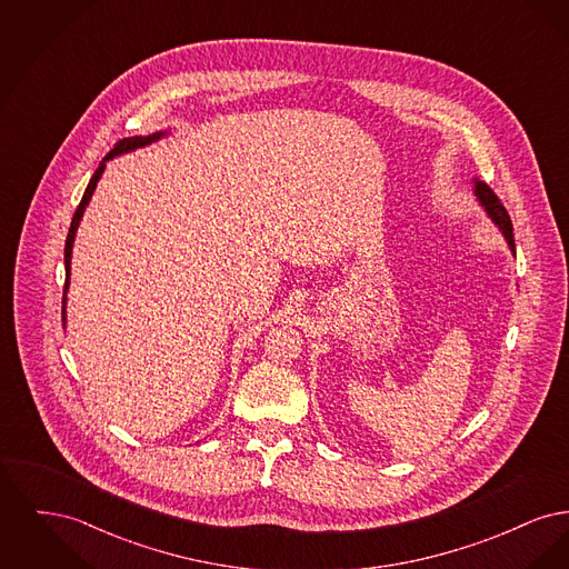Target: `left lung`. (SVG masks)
Masks as SVG:
<instances>
[{"instance_id": "left-lung-1", "label": "left lung", "mask_w": 569, "mask_h": 569, "mask_svg": "<svg viewBox=\"0 0 569 569\" xmlns=\"http://www.w3.org/2000/svg\"><path fill=\"white\" fill-rule=\"evenodd\" d=\"M473 193H476V198H478L480 207L487 211V216L490 217V221L501 230V234H503L506 243H508L510 251L516 256L515 234H512V219L508 216L506 207L501 204V200H499V198L495 196V191L490 190L487 183H485V181H480V179H473Z\"/></svg>"}]
</instances>
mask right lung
I'll use <instances>...</instances> for the list:
<instances>
[{"instance_id": "1", "label": "right lung", "mask_w": 569, "mask_h": 569, "mask_svg": "<svg viewBox=\"0 0 569 569\" xmlns=\"http://www.w3.org/2000/svg\"><path fill=\"white\" fill-rule=\"evenodd\" d=\"M163 136H168V132L163 130V132H156V134L149 136H130V138H123V140H119L117 144H114V149L110 151L109 156L100 162L98 166V170L93 172V177H91V181H89V186H87V190L82 193L81 204H79V209H77V213L72 217V223H70V230H68V239H66V249H63V262H66V288H63V322H66V300H68V288H70V264H72V247H74V239H77V230H79V226H81L82 213H84V209H87V204H89V200H91V196H93V191H96V186H98V181L102 179V172H104V168H107V162L112 160V158H117V156H123V153H130V151H136V149H142V147H147V144H151V142H156V140H160Z\"/></svg>"}]
</instances>
